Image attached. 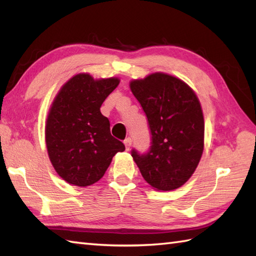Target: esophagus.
I'll return each instance as SVG.
<instances>
[{"label":"esophagus","mask_w":256,"mask_h":256,"mask_svg":"<svg viewBox=\"0 0 256 256\" xmlns=\"http://www.w3.org/2000/svg\"><path fill=\"white\" fill-rule=\"evenodd\" d=\"M124 145H125V150H128L130 148H131V145H132V140L130 138H128L126 140H124Z\"/></svg>","instance_id":"esophagus-1"}]
</instances>
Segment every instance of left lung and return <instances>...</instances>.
<instances>
[{
    "instance_id": "1",
    "label": "left lung",
    "mask_w": 256,
    "mask_h": 256,
    "mask_svg": "<svg viewBox=\"0 0 256 256\" xmlns=\"http://www.w3.org/2000/svg\"><path fill=\"white\" fill-rule=\"evenodd\" d=\"M148 116L152 146L132 150L143 178L160 192L182 187L192 176L204 152V120L198 96L179 78L164 72L130 82Z\"/></svg>"
}]
</instances>
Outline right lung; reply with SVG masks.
Segmentation results:
<instances>
[{
	"label": "right lung",
	"instance_id": "add662e5",
	"mask_svg": "<svg viewBox=\"0 0 256 256\" xmlns=\"http://www.w3.org/2000/svg\"><path fill=\"white\" fill-rule=\"evenodd\" d=\"M120 84L118 78L94 79L78 74L64 84L48 112L45 138L48 156L64 182L78 187L96 182L113 156L125 146L110 133L100 108Z\"/></svg>",
	"mask_w": 256,
	"mask_h": 256
}]
</instances>
